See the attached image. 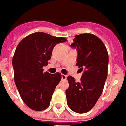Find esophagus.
Listing matches in <instances>:
<instances>
[{
	"mask_svg": "<svg viewBox=\"0 0 126 126\" xmlns=\"http://www.w3.org/2000/svg\"><path fill=\"white\" fill-rule=\"evenodd\" d=\"M66 78H67V76L66 75H65V74H62L61 75V79H63V80H65L66 79Z\"/></svg>",
	"mask_w": 126,
	"mask_h": 126,
	"instance_id": "esophagus-1",
	"label": "esophagus"
}]
</instances>
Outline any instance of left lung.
I'll return each mask as SVG.
<instances>
[{"instance_id":"left-lung-1","label":"left lung","mask_w":126,"mask_h":126,"mask_svg":"<svg viewBox=\"0 0 126 126\" xmlns=\"http://www.w3.org/2000/svg\"><path fill=\"white\" fill-rule=\"evenodd\" d=\"M70 47L78 50L77 65L84 70L80 82L68 76L66 90L67 104L77 113H85L93 108L102 94L107 77L109 56L102 41L92 33L74 36Z\"/></svg>"}]
</instances>
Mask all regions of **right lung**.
Masks as SVG:
<instances>
[{
    "label": "right lung",
    "mask_w": 126,
    "mask_h": 126,
    "mask_svg": "<svg viewBox=\"0 0 126 126\" xmlns=\"http://www.w3.org/2000/svg\"><path fill=\"white\" fill-rule=\"evenodd\" d=\"M66 39L44 32L28 35L18 44L12 64L14 79L22 101L34 111H43L50 106L55 89L61 79L60 72L43 73L56 44Z\"/></svg>",
    "instance_id": "add662e5"
}]
</instances>
